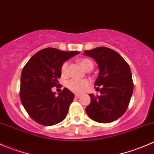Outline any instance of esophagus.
Segmentation results:
<instances>
[{"instance_id":"esophagus-1","label":"esophagus","mask_w":154,"mask_h":154,"mask_svg":"<svg viewBox=\"0 0 154 154\" xmlns=\"http://www.w3.org/2000/svg\"><path fill=\"white\" fill-rule=\"evenodd\" d=\"M81 96V95H80V94H75V97L77 98H80V97Z\"/></svg>"}]
</instances>
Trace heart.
Wrapping results in <instances>:
<instances>
[{"label":"heart","mask_w":154,"mask_h":154,"mask_svg":"<svg viewBox=\"0 0 154 154\" xmlns=\"http://www.w3.org/2000/svg\"><path fill=\"white\" fill-rule=\"evenodd\" d=\"M80 64L84 69H86L87 67L89 66H93L92 62L87 59H83L80 60ZM68 62H64L62 65V68H61V71H62V75H66L68 73ZM89 85V81L87 80H84V79H71L67 83V86L70 90L72 92H76V93H80V92H83L86 87Z\"/></svg>","instance_id":"b5f03b06"}]
</instances>
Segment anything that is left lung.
<instances>
[{
  "label": "left lung",
  "instance_id": "8db88e82",
  "mask_svg": "<svg viewBox=\"0 0 154 154\" xmlns=\"http://www.w3.org/2000/svg\"><path fill=\"white\" fill-rule=\"evenodd\" d=\"M83 54L92 58L98 65V75L94 85L101 86V95L89 94L91 102L86 107L89 118L98 123L117 120L126 112L133 92L131 69L123 57L107 47L86 50Z\"/></svg>",
  "mask_w": 154,
  "mask_h": 154
}]
</instances>
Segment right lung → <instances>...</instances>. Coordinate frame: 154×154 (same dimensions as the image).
Segmentation results:
<instances>
[{"label": "right lung", "instance_id": "add662e5", "mask_svg": "<svg viewBox=\"0 0 154 154\" xmlns=\"http://www.w3.org/2000/svg\"><path fill=\"white\" fill-rule=\"evenodd\" d=\"M78 53L45 48L35 53L22 69L20 99L27 113L37 123L53 126L66 117L74 93L65 88L56 95L52 88L59 83L64 62Z\"/></svg>", "mask_w": 154, "mask_h": 154}]
</instances>
